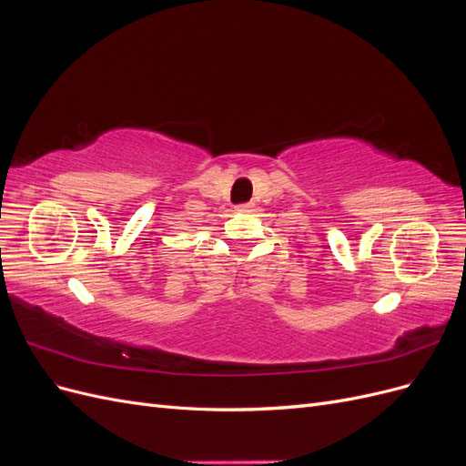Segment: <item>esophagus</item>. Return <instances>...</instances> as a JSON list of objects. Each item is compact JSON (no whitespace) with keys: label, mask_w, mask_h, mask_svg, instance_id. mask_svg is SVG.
<instances>
[{"label":"esophagus","mask_w":466,"mask_h":466,"mask_svg":"<svg viewBox=\"0 0 466 466\" xmlns=\"http://www.w3.org/2000/svg\"><path fill=\"white\" fill-rule=\"evenodd\" d=\"M235 209L237 214H252V211H255V204H238Z\"/></svg>","instance_id":"34e87169"}]
</instances>
